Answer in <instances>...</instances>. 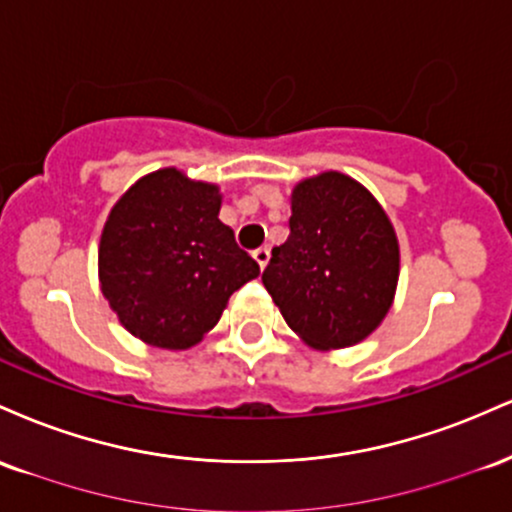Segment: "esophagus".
Here are the masks:
<instances>
[{"label":"esophagus","mask_w":512,"mask_h":512,"mask_svg":"<svg viewBox=\"0 0 512 512\" xmlns=\"http://www.w3.org/2000/svg\"><path fill=\"white\" fill-rule=\"evenodd\" d=\"M252 257H255V262L260 264V269H264L269 262V248H257L255 252H252Z\"/></svg>","instance_id":"34e87169"}]
</instances>
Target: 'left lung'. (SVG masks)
<instances>
[{"instance_id": "left-lung-1", "label": "left lung", "mask_w": 512, "mask_h": 512, "mask_svg": "<svg viewBox=\"0 0 512 512\" xmlns=\"http://www.w3.org/2000/svg\"><path fill=\"white\" fill-rule=\"evenodd\" d=\"M289 228L262 274L286 325L320 351L363 342L395 301L399 240L390 216L361 182L325 170L296 182Z\"/></svg>"}]
</instances>
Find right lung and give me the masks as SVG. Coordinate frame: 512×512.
<instances>
[{"mask_svg": "<svg viewBox=\"0 0 512 512\" xmlns=\"http://www.w3.org/2000/svg\"><path fill=\"white\" fill-rule=\"evenodd\" d=\"M219 185L178 168L144 175L115 202L98 245V281L120 325L185 351L214 330L228 298L260 274L219 219Z\"/></svg>", "mask_w": 512, "mask_h": 512, "instance_id": "obj_1", "label": "right lung"}]
</instances>
